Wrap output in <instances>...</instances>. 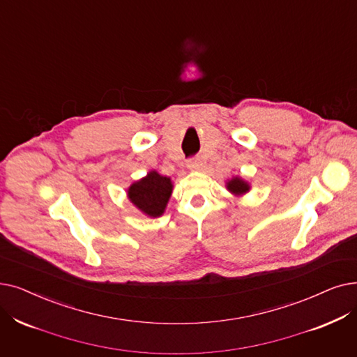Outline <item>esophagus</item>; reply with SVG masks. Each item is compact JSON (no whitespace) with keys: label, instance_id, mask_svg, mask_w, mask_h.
Returning a JSON list of instances; mask_svg holds the SVG:
<instances>
[{"label":"esophagus","instance_id":"34e87169","mask_svg":"<svg viewBox=\"0 0 357 357\" xmlns=\"http://www.w3.org/2000/svg\"><path fill=\"white\" fill-rule=\"evenodd\" d=\"M187 166L190 170H198V169H201V166H203V162H201L199 158H192L188 160Z\"/></svg>","mask_w":357,"mask_h":357}]
</instances>
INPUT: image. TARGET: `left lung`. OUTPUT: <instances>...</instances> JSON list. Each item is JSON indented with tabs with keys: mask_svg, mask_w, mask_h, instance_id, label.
Wrapping results in <instances>:
<instances>
[{
	"mask_svg": "<svg viewBox=\"0 0 357 357\" xmlns=\"http://www.w3.org/2000/svg\"><path fill=\"white\" fill-rule=\"evenodd\" d=\"M226 188L234 195H243L245 192L250 191V183L243 181L242 178H239V176H235V178H231L230 181H227Z\"/></svg>",
	"mask_w": 357,
	"mask_h": 357,
	"instance_id": "left-lung-1",
	"label": "left lung"
}]
</instances>
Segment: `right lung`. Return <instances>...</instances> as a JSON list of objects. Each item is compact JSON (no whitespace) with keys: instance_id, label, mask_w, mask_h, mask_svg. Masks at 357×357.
I'll list each match as a JSON object with an SVG mask.
<instances>
[{"instance_id":"add662e5","label":"right lung","mask_w":357,"mask_h":357,"mask_svg":"<svg viewBox=\"0 0 357 357\" xmlns=\"http://www.w3.org/2000/svg\"><path fill=\"white\" fill-rule=\"evenodd\" d=\"M174 185L170 178L151 170L143 179L134 182L128 188L131 203L150 217H159L165 213Z\"/></svg>"}]
</instances>
